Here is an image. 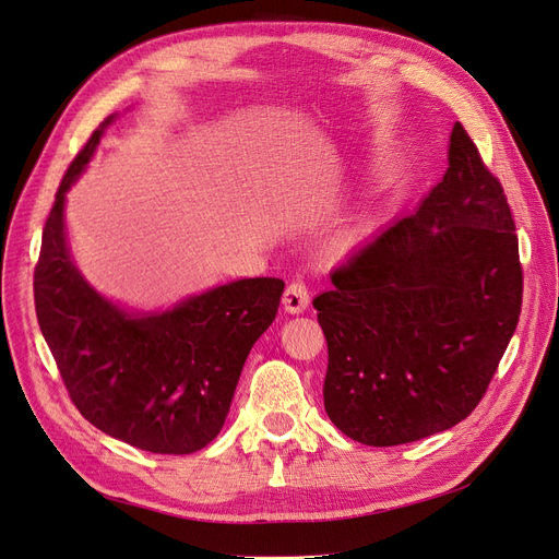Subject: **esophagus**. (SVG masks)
<instances>
[{"mask_svg":"<svg viewBox=\"0 0 559 559\" xmlns=\"http://www.w3.org/2000/svg\"><path fill=\"white\" fill-rule=\"evenodd\" d=\"M310 304V293H308V285L304 281H293L285 287V295H283V308L287 312H304Z\"/></svg>","mask_w":559,"mask_h":559,"instance_id":"obj_1","label":"esophagus"}]
</instances>
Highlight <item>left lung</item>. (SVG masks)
<instances>
[{
  "instance_id": "1",
  "label": "left lung",
  "mask_w": 559,
  "mask_h": 559,
  "mask_svg": "<svg viewBox=\"0 0 559 559\" xmlns=\"http://www.w3.org/2000/svg\"><path fill=\"white\" fill-rule=\"evenodd\" d=\"M448 159L420 207L312 301L329 347L324 408L358 443H414L468 418L519 324L523 266L504 189L461 123Z\"/></svg>"
}]
</instances>
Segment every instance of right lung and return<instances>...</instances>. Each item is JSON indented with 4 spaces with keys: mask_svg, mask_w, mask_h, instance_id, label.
I'll return each instance as SVG.
<instances>
[{
    "mask_svg": "<svg viewBox=\"0 0 559 559\" xmlns=\"http://www.w3.org/2000/svg\"><path fill=\"white\" fill-rule=\"evenodd\" d=\"M111 118L93 130L57 189L34 270L36 318L72 404L91 425L145 452L191 454L222 431L285 283L235 281L151 318H130L95 293L66 249L63 197Z\"/></svg>",
    "mask_w": 559,
    "mask_h": 559,
    "instance_id": "obj_1",
    "label": "right lung"
}]
</instances>
